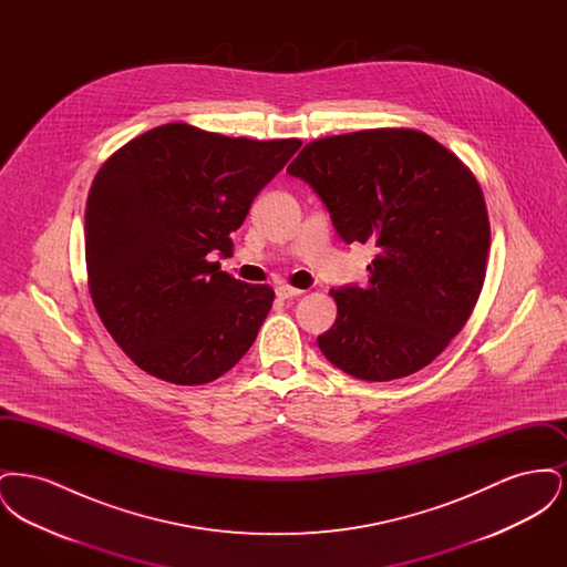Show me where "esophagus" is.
Wrapping results in <instances>:
<instances>
[{
	"label": "esophagus",
	"instance_id": "1",
	"mask_svg": "<svg viewBox=\"0 0 567 567\" xmlns=\"http://www.w3.org/2000/svg\"><path fill=\"white\" fill-rule=\"evenodd\" d=\"M301 293H303L301 289L289 287V285H285V282H280V285L276 287V296L280 297V299H289V297L301 296Z\"/></svg>",
	"mask_w": 567,
	"mask_h": 567
}]
</instances>
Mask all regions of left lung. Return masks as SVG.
Masks as SVG:
<instances>
[{
    "label": "left lung",
    "instance_id": "8db88e82",
    "mask_svg": "<svg viewBox=\"0 0 567 567\" xmlns=\"http://www.w3.org/2000/svg\"><path fill=\"white\" fill-rule=\"evenodd\" d=\"M310 185L347 244H374L370 285L331 291L338 317L317 338L349 377H410L467 323L488 255L485 197L474 174L414 130H365L303 146L287 167Z\"/></svg>",
    "mask_w": 567,
    "mask_h": 567
}]
</instances>
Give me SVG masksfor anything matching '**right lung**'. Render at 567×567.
Listing matches in <instances>:
<instances>
[{
    "mask_svg": "<svg viewBox=\"0 0 567 567\" xmlns=\"http://www.w3.org/2000/svg\"><path fill=\"white\" fill-rule=\"evenodd\" d=\"M299 140H248L167 123L97 172L84 210L89 289L114 342L174 384L229 372L270 312L268 285L220 271L252 199Z\"/></svg>",
    "mask_w": 567,
    "mask_h": 567,
    "instance_id": "add662e5",
    "label": "right lung"
}]
</instances>
